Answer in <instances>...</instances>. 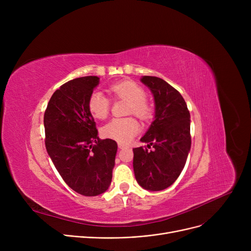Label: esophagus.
I'll use <instances>...</instances> for the list:
<instances>
[{"mask_svg":"<svg viewBox=\"0 0 251 251\" xmlns=\"http://www.w3.org/2000/svg\"><path fill=\"white\" fill-rule=\"evenodd\" d=\"M118 147H119V149H125V148H127L126 144L121 143V142H119V143H118Z\"/></svg>","mask_w":251,"mask_h":251,"instance_id":"obj_1","label":"esophagus"}]
</instances>
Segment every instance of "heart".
Masks as SVG:
<instances>
[{"instance_id":"1","label":"heart","mask_w":251,"mask_h":251,"mask_svg":"<svg viewBox=\"0 0 251 251\" xmlns=\"http://www.w3.org/2000/svg\"><path fill=\"white\" fill-rule=\"evenodd\" d=\"M109 91L118 99L128 100L127 112L141 119H148L151 114L150 103L146 100V90L131 80H124L110 85ZM111 101L100 91H94L88 99V110L97 119H105L109 115ZM139 131V124L133 117L114 118L101 128L104 137L120 142L132 139Z\"/></svg>"}]
</instances>
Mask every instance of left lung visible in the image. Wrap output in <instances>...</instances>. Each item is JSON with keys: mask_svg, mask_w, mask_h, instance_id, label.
<instances>
[{"mask_svg": "<svg viewBox=\"0 0 251 251\" xmlns=\"http://www.w3.org/2000/svg\"><path fill=\"white\" fill-rule=\"evenodd\" d=\"M140 80L153 95L155 112L140 139L148 149H133V170L142 188L160 191L172 185L185 166L191 148L190 113L180 92L164 79L142 76Z\"/></svg>", "mask_w": 251, "mask_h": 251, "instance_id": "obj_1", "label": "left lung"}]
</instances>
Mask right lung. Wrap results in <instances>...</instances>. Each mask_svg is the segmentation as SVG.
<instances>
[{
    "mask_svg": "<svg viewBox=\"0 0 251 251\" xmlns=\"http://www.w3.org/2000/svg\"><path fill=\"white\" fill-rule=\"evenodd\" d=\"M98 76L75 78L51 96L44 117L46 149L65 183L84 196H97L110 186L117 142L100 139L88 99Z\"/></svg>",
    "mask_w": 251,
    "mask_h": 251,
    "instance_id": "1",
    "label": "right lung"
}]
</instances>
